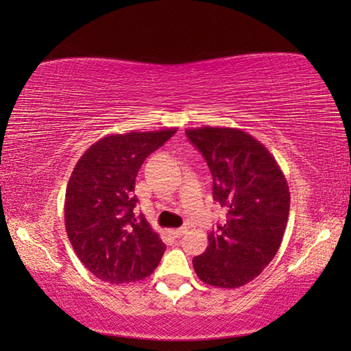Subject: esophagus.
Masks as SVG:
<instances>
[{"instance_id": "34e87169", "label": "esophagus", "mask_w": 351, "mask_h": 351, "mask_svg": "<svg viewBox=\"0 0 351 351\" xmlns=\"http://www.w3.org/2000/svg\"><path fill=\"white\" fill-rule=\"evenodd\" d=\"M186 232H187V228H180V229L171 230V234H173L175 237H182Z\"/></svg>"}]
</instances>
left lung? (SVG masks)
Listing matches in <instances>:
<instances>
[{
  "label": "left lung",
  "instance_id": "left-lung-1",
  "mask_svg": "<svg viewBox=\"0 0 351 351\" xmlns=\"http://www.w3.org/2000/svg\"><path fill=\"white\" fill-rule=\"evenodd\" d=\"M186 134L212 171L213 199L228 209L193 269L212 287L240 288L261 274L282 245L291 199L287 178L268 148L243 130L199 127Z\"/></svg>",
  "mask_w": 351,
  "mask_h": 351
}]
</instances>
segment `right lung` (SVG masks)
<instances>
[{"label": "right lung", "instance_id": "1", "mask_svg": "<svg viewBox=\"0 0 351 351\" xmlns=\"http://www.w3.org/2000/svg\"><path fill=\"white\" fill-rule=\"evenodd\" d=\"M176 133L108 134L82 154L64 195V228L77 257L100 280H142L156 269L165 245L133 209L136 175L152 152Z\"/></svg>", "mask_w": 351, "mask_h": 351}]
</instances>
